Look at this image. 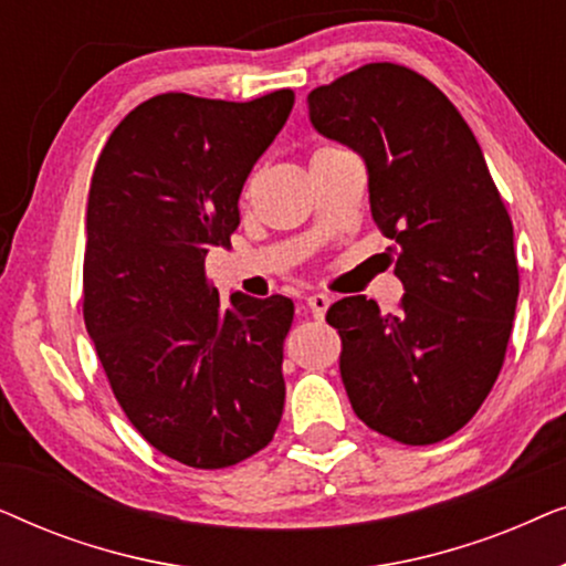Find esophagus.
Masks as SVG:
<instances>
[{
  "label": "esophagus",
  "mask_w": 566,
  "mask_h": 566,
  "mask_svg": "<svg viewBox=\"0 0 566 566\" xmlns=\"http://www.w3.org/2000/svg\"><path fill=\"white\" fill-rule=\"evenodd\" d=\"M306 304L312 308L314 319H324V314H327L329 308V296H324V293H314V296L306 298Z\"/></svg>",
  "instance_id": "34e87169"
}]
</instances>
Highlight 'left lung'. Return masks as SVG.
Here are the masks:
<instances>
[{"label":"left lung","instance_id":"obj_1","mask_svg":"<svg viewBox=\"0 0 566 566\" xmlns=\"http://www.w3.org/2000/svg\"><path fill=\"white\" fill-rule=\"evenodd\" d=\"M308 118L366 159L370 216L405 285L399 314L366 296L329 306L347 397L378 436L440 443L505 363L521 291L513 221L469 123L412 69L378 61L322 84Z\"/></svg>","mask_w":566,"mask_h":566}]
</instances>
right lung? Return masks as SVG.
I'll return each mask as SVG.
<instances>
[{"instance_id":"right-lung-1","label":"right lung","mask_w":566,"mask_h":566,"mask_svg":"<svg viewBox=\"0 0 566 566\" xmlns=\"http://www.w3.org/2000/svg\"><path fill=\"white\" fill-rule=\"evenodd\" d=\"M293 90L229 103L167 92L134 107L92 172L84 324L130 424L192 469H227L273 440L283 415L285 296L231 293L206 277L229 244L254 161Z\"/></svg>"}]
</instances>
